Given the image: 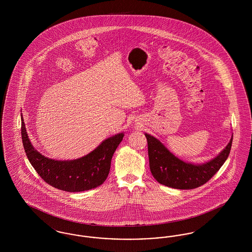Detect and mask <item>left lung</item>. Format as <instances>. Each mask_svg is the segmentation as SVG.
Here are the masks:
<instances>
[{"label": "left lung", "mask_w": 252, "mask_h": 252, "mask_svg": "<svg viewBox=\"0 0 252 252\" xmlns=\"http://www.w3.org/2000/svg\"><path fill=\"white\" fill-rule=\"evenodd\" d=\"M147 146L150 171L155 180L167 187L180 190L197 188L211 180L224 164L230 152L232 138L228 145L213 159L194 164L186 162L171 153L157 138L144 133Z\"/></svg>", "instance_id": "obj_1"}]
</instances>
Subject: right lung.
Masks as SVG:
<instances>
[{"instance_id":"right-lung-1","label":"right lung","mask_w":252,"mask_h":252,"mask_svg":"<svg viewBox=\"0 0 252 252\" xmlns=\"http://www.w3.org/2000/svg\"><path fill=\"white\" fill-rule=\"evenodd\" d=\"M124 138L121 132L103 141L86 156L57 160L41 155L31 144L22 115V139L30 163L40 178L61 191L74 192L96 188L107 180L112 156Z\"/></svg>"}]
</instances>
